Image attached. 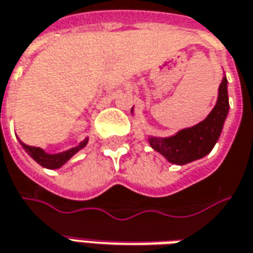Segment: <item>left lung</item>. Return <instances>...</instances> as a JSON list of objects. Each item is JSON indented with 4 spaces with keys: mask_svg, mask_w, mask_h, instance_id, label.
I'll return each instance as SVG.
<instances>
[{
    "mask_svg": "<svg viewBox=\"0 0 253 253\" xmlns=\"http://www.w3.org/2000/svg\"><path fill=\"white\" fill-rule=\"evenodd\" d=\"M227 85V77H224L218 88L215 106L203 122L192 127L182 128L169 137L148 135L147 141L151 148L161 154L164 158H167V161L176 165H185L210 154L221 135L224 122L230 110Z\"/></svg>",
    "mask_w": 253,
    "mask_h": 253,
    "instance_id": "8db88e82",
    "label": "left lung"
}]
</instances>
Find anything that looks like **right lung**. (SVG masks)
<instances>
[{
    "label": "right lung",
    "mask_w": 253,
    "mask_h": 253,
    "mask_svg": "<svg viewBox=\"0 0 253 253\" xmlns=\"http://www.w3.org/2000/svg\"><path fill=\"white\" fill-rule=\"evenodd\" d=\"M19 143L22 145L23 150L29 154L32 158L38 162L39 165H42L43 168H47V169H58V168H61L68 160H71L75 154L78 153V151H81L84 147L88 144V137H86L85 140H83L78 145L73 147V148L66 150V151H63V153L57 154H48L46 153L43 148H40V147H31V145L25 144L23 141H21V140H19Z\"/></svg>",
    "instance_id": "add662e5"
}]
</instances>
